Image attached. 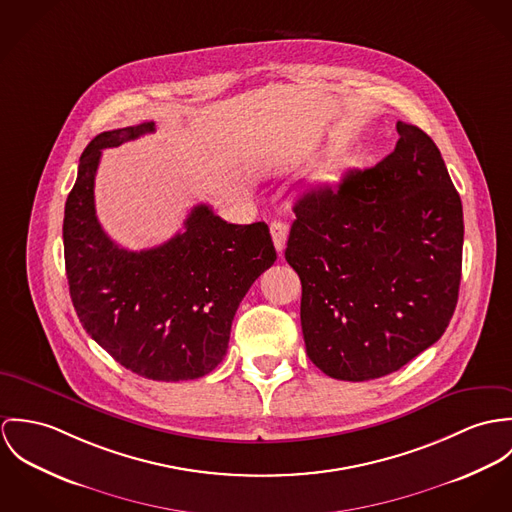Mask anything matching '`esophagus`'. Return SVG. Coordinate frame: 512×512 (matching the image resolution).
Masks as SVG:
<instances>
[{
    "label": "esophagus",
    "mask_w": 512,
    "mask_h": 512,
    "mask_svg": "<svg viewBox=\"0 0 512 512\" xmlns=\"http://www.w3.org/2000/svg\"><path fill=\"white\" fill-rule=\"evenodd\" d=\"M271 235H273V243L275 249L279 253H283L284 245H286V237H288V226L284 222H273L271 224Z\"/></svg>",
    "instance_id": "esophagus-1"
}]
</instances>
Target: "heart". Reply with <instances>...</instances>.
I'll return each instance as SVG.
<instances>
[{
  "label": "heart",
  "mask_w": 512,
  "mask_h": 512,
  "mask_svg": "<svg viewBox=\"0 0 512 512\" xmlns=\"http://www.w3.org/2000/svg\"><path fill=\"white\" fill-rule=\"evenodd\" d=\"M347 171V163L345 161H334V163H328L324 169H320L318 174L314 176L316 184H322V186H332V184H338L343 172Z\"/></svg>",
  "instance_id": "heart-1"
}]
</instances>
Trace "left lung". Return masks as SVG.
Returning a JSON list of instances; mask_svg holds the SVG:
<instances>
[{
	"mask_svg": "<svg viewBox=\"0 0 512 512\" xmlns=\"http://www.w3.org/2000/svg\"><path fill=\"white\" fill-rule=\"evenodd\" d=\"M395 151L294 206L284 257L302 283L310 361L328 377L398 371L446 332L461 281L463 210L436 143L398 121Z\"/></svg>",
	"mask_w": 512,
	"mask_h": 512,
	"instance_id": "left-lung-1",
	"label": "left lung"
}]
</instances>
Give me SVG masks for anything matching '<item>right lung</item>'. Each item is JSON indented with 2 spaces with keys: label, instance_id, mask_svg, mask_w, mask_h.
Returning <instances> with one entry per match:
<instances>
[{
  "label": "right lung",
  "instance_id": "add662e5",
  "mask_svg": "<svg viewBox=\"0 0 512 512\" xmlns=\"http://www.w3.org/2000/svg\"><path fill=\"white\" fill-rule=\"evenodd\" d=\"M147 121L96 135L84 149L64 206V265L84 330L119 365L153 381L214 371L228 351L239 302L277 261L265 222L228 224L208 204L192 208L167 243L129 251L102 229L94 180L104 149L153 133Z\"/></svg>",
  "mask_w": 512,
  "mask_h": 512
}]
</instances>
